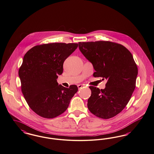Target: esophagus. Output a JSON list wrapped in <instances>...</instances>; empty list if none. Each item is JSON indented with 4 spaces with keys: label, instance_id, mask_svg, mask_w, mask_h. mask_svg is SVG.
I'll return each instance as SVG.
<instances>
[{
    "label": "esophagus",
    "instance_id": "esophagus-1",
    "mask_svg": "<svg viewBox=\"0 0 154 154\" xmlns=\"http://www.w3.org/2000/svg\"><path fill=\"white\" fill-rule=\"evenodd\" d=\"M78 86V88L80 89H81L82 88H83V87H84L85 86V85H82V84H80V85H77Z\"/></svg>",
    "mask_w": 154,
    "mask_h": 154
}]
</instances>
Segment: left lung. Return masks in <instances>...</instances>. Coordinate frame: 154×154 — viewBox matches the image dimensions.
<instances>
[{"label": "left lung", "instance_id": "left-lung-1", "mask_svg": "<svg viewBox=\"0 0 154 154\" xmlns=\"http://www.w3.org/2000/svg\"><path fill=\"white\" fill-rule=\"evenodd\" d=\"M79 48L92 63L93 76L107 80L104 89L89 86V110L102 119L115 116L128 104L135 88L138 70L133 56L123 45L109 41L79 42Z\"/></svg>", "mask_w": 154, "mask_h": 154}]
</instances>
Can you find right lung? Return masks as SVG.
I'll use <instances>...</instances> for the list:
<instances>
[{
    "instance_id": "right-lung-1",
    "label": "right lung",
    "mask_w": 154,
    "mask_h": 154,
    "mask_svg": "<svg viewBox=\"0 0 154 154\" xmlns=\"http://www.w3.org/2000/svg\"><path fill=\"white\" fill-rule=\"evenodd\" d=\"M77 47L78 43H48L35 46L26 53L18 72L22 92L39 116L50 119L60 115L78 91L75 85L67 88L57 81L65 60Z\"/></svg>"
}]
</instances>
